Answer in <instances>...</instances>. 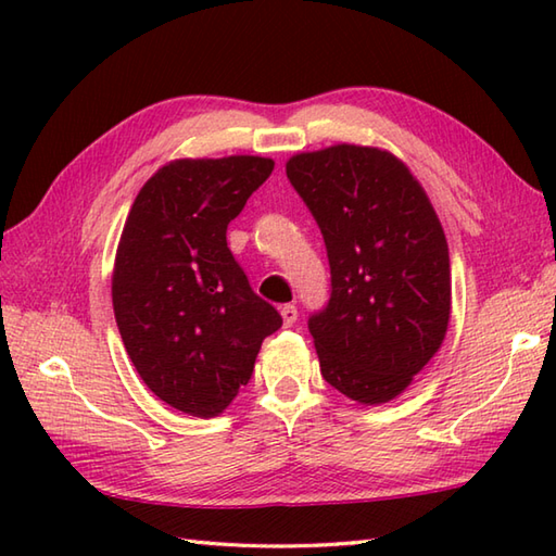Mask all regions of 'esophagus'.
I'll return each instance as SVG.
<instances>
[{
  "label": "esophagus",
  "mask_w": 556,
  "mask_h": 556,
  "mask_svg": "<svg viewBox=\"0 0 556 556\" xmlns=\"http://www.w3.org/2000/svg\"><path fill=\"white\" fill-rule=\"evenodd\" d=\"M281 317H285V325L291 327L293 323L299 320V308H296V305H291V303L281 305Z\"/></svg>",
  "instance_id": "1"
}]
</instances>
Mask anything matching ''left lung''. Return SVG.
I'll use <instances>...</instances> for the list:
<instances>
[{"label": "left lung", "instance_id": "8db88e82", "mask_svg": "<svg viewBox=\"0 0 556 556\" xmlns=\"http://www.w3.org/2000/svg\"><path fill=\"white\" fill-rule=\"evenodd\" d=\"M287 176L323 231L332 275L327 305L308 317L320 372L358 404H384L446 334L452 269L442 224L384 150L303 152Z\"/></svg>", "mask_w": 556, "mask_h": 556}]
</instances>
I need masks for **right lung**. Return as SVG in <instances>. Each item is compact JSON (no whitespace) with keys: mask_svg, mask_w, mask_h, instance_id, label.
I'll return each mask as SVG.
<instances>
[{"mask_svg":"<svg viewBox=\"0 0 556 556\" xmlns=\"http://www.w3.org/2000/svg\"><path fill=\"white\" fill-rule=\"evenodd\" d=\"M265 157L176 160L140 188L112 277L114 317L150 392L195 418L227 408L281 315L251 289L229 222L263 186Z\"/></svg>","mask_w":556,"mask_h":556,"instance_id":"right-lung-1","label":"right lung"}]
</instances>
